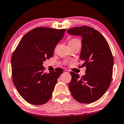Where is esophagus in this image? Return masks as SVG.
<instances>
[{"label":"esophagus","instance_id":"1","mask_svg":"<svg viewBox=\"0 0 124 124\" xmlns=\"http://www.w3.org/2000/svg\"><path fill=\"white\" fill-rule=\"evenodd\" d=\"M64 73H69V71H68L67 70H64Z\"/></svg>","mask_w":124,"mask_h":124}]
</instances>
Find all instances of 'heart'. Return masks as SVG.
Segmentation results:
<instances>
[{"label": "heart", "mask_w": 124, "mask_h": 124, "mask_svg": "<svg viewBox=\"0 0 124 124\" xmlns=\"http://www.w3.org/2000/svg\"><path fill=\"white\" fill-rule=\"evenodd\" d=\"M76 40H77L76 39H70L69 40V42H68V43H72V42H73L74 41H75Z\"/></svg>", "instance_id": "heart-1"}]
</instances>
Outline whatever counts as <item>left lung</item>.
Masks as SVG:
<instances>
[{"label":"left lung","instance_id":"left-lung-1","mask_svg":"<svg viewBox=\"0 0 124 124\" xmlns=\"http://www.w3.org/2000/svg\"><path fill=\"white\" fill-rule=\"evenodd\" d=\"M68 34L82 38L80 59L86 66V75L80 77L71 72L68 87L76 100L81 103L95 102L104 95L112 79L114 58L109 45L102 34L88 26L74 27Z\"/></svg>","mask_w":124,"mask_h":124}]
</instances>
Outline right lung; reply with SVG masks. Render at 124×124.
<instances>
[{
  "mask_svg": "<svg viewBox=\"0 0 124 124\" xmlns=\"http://www.w3.org/2000/svg\"><path fill=\"white\" fill-rule=\"evenodd\" d=\"M66 29L38 27L22 38L14 51L11 64L13 81L19 95L31 104L43 105L52 96L63 70L44 73L43 62L53 56Z\"/></svg>",
  "mask_w": 124,
  "mask_h": 124,
  "instance_id": "1",
  "label": "right lung"
}]
</instances>
